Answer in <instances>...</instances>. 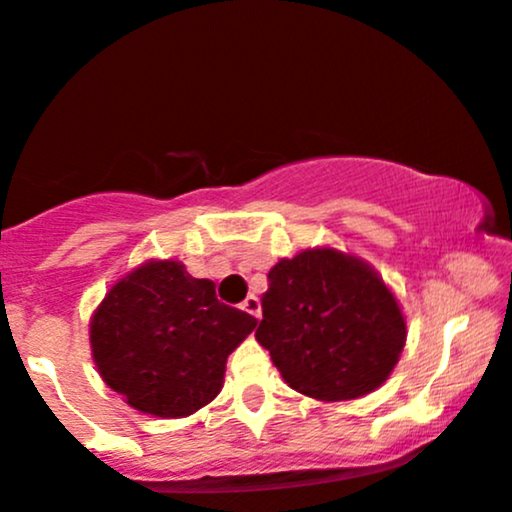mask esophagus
Segmentation results:
<instances>
[{
	"label": "esophagus",
	"instance_id": "1",
	"mask_svg": "<svg viewBox=\"0 0 512 512\" xmlns=\"http://www.w3.org/2000/svg\"><path fill=\"white\" fill-rule=\"evenodd\" d=\"M241 309H244L249 317H254V319L261 317V302H258V297H254V295H249L244 302H241Z\"/></svg>",
	"mask_w": 512,
	"mask_h": 512
}]
</instances>
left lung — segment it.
<instances>
[{"label":"left lung","instance_id":"obj_1","mask_svg":"<svg viewBox=\"0 0 512 512\" xmlns=\"http://www.w3.org/2000/svg\"><path fill=\"white\" fill-rule=\"evenodd\" d=\"M256 341L295 392L319 401L370 394L406 343L399 302L375 268L336 249L280 258L261 297Z\"/></svg>","mask_w":512,"mask_h":512}]
</instances>
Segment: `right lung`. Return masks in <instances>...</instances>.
<instances>
[{"label": "right lung", "mask_w": 512, "mask_h": 512, "mask_svg": "<svg viewBox=\"0 0 512 512\" xmlns=\"http://www.w3.org/2000/svg\"><path fill=\"white\" fill-rule=\"evenodd\" d=\"M256 319L217 300L179 261H147L106 292L89 324L103 382L132 409L191 416L225 384L229 353Z\"/></svg>", "instance_id": "1"}]
</instances>
